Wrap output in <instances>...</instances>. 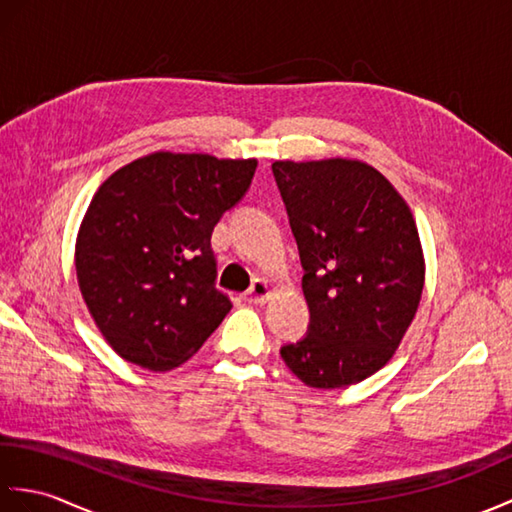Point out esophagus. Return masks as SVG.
I'll use <instances>...</instances> for the list:
<instances>
[{"instance_id": "34e87169", "label": "esophagus", "mask_w": 512, "mask_h": 512, "mask_svg": "<svg viewBox=\"0 0 512 512\" xmlns=\"http://www.w3.org/2000/svg\"><path fill=\"white\" fill-rule=\"evenodd\" d=\"M270 297H273V286L266 279H255L253 286L246 292V301L250 303H266Z\"/></svg>"}]
</instances>
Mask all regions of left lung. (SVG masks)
<instances>
[{
  "mask_svg": "<svg viewBox=\"0 0 512 512\" xmlns=\"http://www.w3.org/2000/svg\"><path fill=\"white\" fill-rule=\"evenodd\" d=\"M273 171L310 308L306 339L281 347V358L314 389L361 383L391 361L418 312L427 264L416 220L363 160H277Z\"/></svg>",
  "mask_w": 512,
  "mask_h": 512,
  "instance_id": "8db88e82",
  "label": "left lung"
}]
</instances>
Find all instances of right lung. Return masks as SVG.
<instances>
[{"instance_id": "obj_1", "label": "right lung", "mask_w": 512, "mask_h": 512, "mask_svg": "<svg viewBox=\"0 0 512 512\" xmlns=\"http://www.w3.org/2000/svg\"><path fill=\"white\" fill-rule=\"evenodd\" d=\"M255 169V158L154 151L96 189L76 233V281L96 328L125 361L169 372L233 308L213 286L211 233Z\"/></svg>"}]
</instances>
